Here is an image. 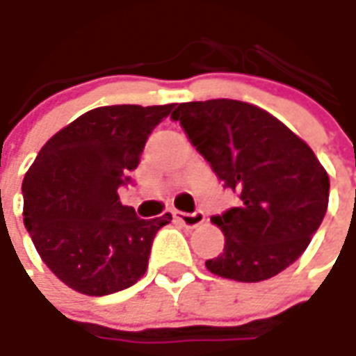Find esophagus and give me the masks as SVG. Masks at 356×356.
Returning a JSON list of instances; mask_svg holds the SVG:
<instances>
[{
	"label": "esophagus",
	"instance_id": "34e87169",
	"mask_svg": "<svg viewBox=\"0 0 356 356\" xmlns=\"http://www.w3.org/2000/svg\"><path fill=\"white\" fill-rule=\"evenodd\" d=\"M174 218H176L178 222H182L186 227H198L206 222V216H204V212H194V213L174 212Z\"/></svg>",
	"mask_w": 356,
	"mask_h": 356
}]
</instances>
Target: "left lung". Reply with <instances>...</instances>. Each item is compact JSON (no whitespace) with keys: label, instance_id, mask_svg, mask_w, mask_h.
Here are the masks:
<instances>
[{"label":"left lung","instance_id":"8db88e82","mask_svg":"<svg viewBox=\"0 0 356 356\" xmlns=\"http://www.w3.org/2000/svg\"><path fill=\"white\" fill-rule=\"evenodd\" d=\"M172 118L241 200L212 218L226 245L208 271L255 283L291 266L329 206V176L309 144L264 108L232 99L180 103Z\"/></svg>","mask_w":356,"mask_h":356}]
</instances>
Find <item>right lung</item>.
<instances>
[{
  "label": "right lung",
  "instance_id": "obj_1",
  "mask_svg": "<svg viewBox=\"0 0 356 356\" xmlns=\"http://www.w3.org/2000/svg\"><path fill=\"white\" fill-rule=\"evenodd\" d=\"M174 104L99 106L53 134L23 180V222L45 266L79 293L122 291L148 267L152 239L172 216L140 220L118 188L148 134Z\"/></svg>",
  "mask_w": 356,
  "mask_h": 356
}]
</instances>
